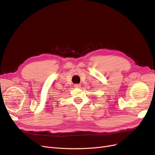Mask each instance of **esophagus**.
Here are the masks:
<instances>
[{"label":"esophagus","instance_id":"obj_1","mask_svg":"<svg viewBox=\"0 0 155 155\" xmlns=\"http://www.w3.org/2000/svg\"><path fill=\"white\" fill-rule=\"evenodd\" d=\"M74 87L79 88L81 87V85H80L79 84H74Z\"/></svg>","mask_w":155,"mask_h":155}]
</instances>
